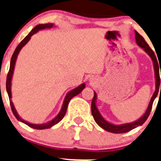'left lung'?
I'll use <instances>...</instances> for the list:
<instances>
[{"instance_id":"8db88e82","label":"left lung","mask_w":161,"mask_h":161,"mask_svg":"<svg viewBox=\"0 0 161 161\" xmlns=\"http://www.w3.org/2000/svg\"><path fill=\"white\" fill-rule=\"evenodd\" d=\"M135 39H136V43L137 44V46L141 47V48L143 49L144 51L150 57V58L152 59L153 64V68H154V72H155V79H156V90L154 92L152 98L150 99V102L148 103V106L147 108L146 111L144 113L143 115L141 118H139L138 119H137L136 121L132 122H128V123H124V124H119V125H116V124H113L111 122H108L107 120H105L104 118L103 117L102 114L99 112V109H98L97 106H96V100H97V95H96V92H94V97H93L92 101V114L93 118H94V120L98 125L100 126L102 129H103L104 130L108 131V132L114 133V134H122V133H126L128 131H130L131 130L134 129V128L137 127V126H140L142 125L144 122L146 121V119H148V115L150 114L151 109H152L153 103L154 99H156V97L157 96L158 94V92H161V85H160V76H159V62L157 61V56H155V53L153 51L152 49L149 47V46L148 45L146 42H145V39L141 36L140 34L137 31H135ZM161 88H159V87Z\"/></svg>"}]
</instances>
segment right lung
<instances>
[{"label":"right lung","mask_w":161,"mask_h":161,"mask_svg":"<svg viewBox=\"0 0 161 161\" xmlns=\"http://www.w3.org/2000/svg\"><path fill=\"white\" fill-rule=\"evenodd\" d=\"M54 27L53 24L52 23H49V24H39V25L36 26V27H34L31 31L30 33L23 39L22 41L20 42V43L17 46V47L15 50L14 53H13V56H12V58H11V62H10V68H9V71L8 73L7 76V80H6V90H7L8 95L9 97V100H10V105H11V108H12V111H13V114L15 115V117L16 118L17 120H19V122H23V123L26 124L30 127L34 128V129L36 130H44V129H49V128L52 127L54 125L58 123L61 120L64 118L65 116V113H66L67 111V108H68V104L69 101L71 100V99L74 96H76V95L80 94V93L81 92L83 91L84 88H85V83L81 84L80 85H79L76 88H73V90L69 92L65 96V99H64L63 101V104H62V108H61L60 111L58 114H57L56 117L53 118L52 120L49 121V122H46V123H42V124H33L31 123V122H27V121L24 120L19 115V114L16 111V108H15L14 104H13V101H12V91H11V86H12V79H13V73H14V69H15V65H16V59H17V56L19 54V51L21 50V49L29 42V40L31 39V37L33 35H35L36 33H37L40 30H43V29H50L52 28V27Z\"/></svg>","instance_id":"1"}]
</instances>
